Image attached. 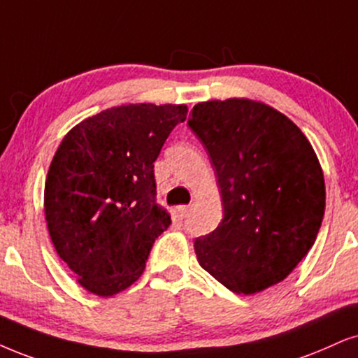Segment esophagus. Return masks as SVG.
<instances>
[{
  "label": "esophagus",
  "instance_id": "esophagus-1",
  "mask_svg": "<svg viewBox=\"0 0 358 358\" xmlns=\"http://www.w3.org/2000/svg\"><path fill=\"white\" fill-rule=\"evenodd\" d=\"M189 211H192V206H189V205L178 208V213H180V216H182V218H187V216L189 215Z\"/></svg>",
  "mask_w": 358,
  "mask_h": 358
}]
</instances>
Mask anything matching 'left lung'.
<instances>
[{"instance_id": "8db88e82", "label": "left lung", "mask_w": 358, "mask_h": 358, "mask_svg": "<svg viewBox=\"0 0 358 358\" xmlns=\"http://www.w3.org/2000/svg\"><path fill=\"white\" fill-rule=\"evenodd\" d=\"M188 127L215 166L224 216L194 239L201 268L236 294L292 273L317 238L325 210L322 169L286 115L248 99L201 102Z\"/></svg>"}]
</instances>
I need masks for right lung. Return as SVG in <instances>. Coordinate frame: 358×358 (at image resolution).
Wrapping results in <instances>:
<instances>
[{
    "mask_svg": "<svg viewBox=\"0 0 358 358\" xmlns=\"http://www.w3.org/2000/svg\"><path fill=\"white\" fill-rule=\"evenodd\" d=\"M187 112L170 103L108 108L59 145L44 188L48 229L57 255L92 294L132 286L171 224L157 203L153 162Z\"/></svg>",
    "mask_w": 358,
    "mask_h": 358,
    "instance_id": "add662e5",
    "label": "right lung"
}]
</instances>
